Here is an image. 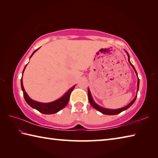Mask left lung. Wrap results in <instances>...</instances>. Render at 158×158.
<instances>
[{
	"mask_svg": "<svg viewBox=\"0 0 158 158\" xmlns=\"http://www.w3.org/2000/svg\"><path fill=\"white\" fill-rule=\"evenodd\" d=\"M126 52H127V54L128 55V61L130 63V64L131 65V66L132 67V68L134 69L135 72L136 73V76H137L138 77V74H137V72H136V69L135 68L134 66H133V65L131 64V61H130V55L128 53V52L127 51H125ZM139 79L138 78V81H137V90H136V96H137V93L139 91ZM88 96H89V102L91 105V106L93 107L94 109H96L97 110H98L99 111H100L101 113H102L103 114H106V115H116V114H118L121 113L122 111H123L124 110H127L128 108H129L130 107H131L132 105L135 103V101L136 99V96L134 98V99H133L131 103H130L128 105H127V106H125L124 107H122V108H119V109H116V110H111V109H106V108H104V107H102L99 106V105H97L95 102H94L93 99V97L92 95H91V93H90V91L89 90V89H88Z\"/></svg>",
	"mask_w": 158,
	"mask_h": 158,
	"instance_id": "1",
	"label": "left lung"
}]
</instances>
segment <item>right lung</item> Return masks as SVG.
<instances>
[{
  "mask_svg": "<svg viewBox=\"0 0 158 158\" xmlns=\"http://www.w3.org/2000/svg\"><path fill=\"white\" fill-rule=\"evenodd\" d=\"M37 50H38V48L33 52V53L31 55L30 58L32 57V55H34V52H36ZM27 65L25 66V68H24V69L23 70L22 74L23 73V72H24V70H25ZM75 86L76 85L72 86L71 89H69L67 91V92H66L64 94V96L61 97V98H59V99H58L57 100L52 101V102H50V103H40V102H38V101L32 100L28 95H27V94L26 93L25 89H24V88H23L22 78V79H21V86H22V90L23 93V97H24V99H25L27 103L28 104L30 107H31L32 108L35 109V110H36L38 111H40V113L44 114H55V113H57V112L61 110L63 108H64L66 106H67V104L69 102L70 94H71L72 91L73 90V89H74Z\"/></svg>",
  "mask_w": 158,
  "mask_h": 158,
  "instance_id": "right-lung-1",
  "label": "right lung"
}]
</instances>
